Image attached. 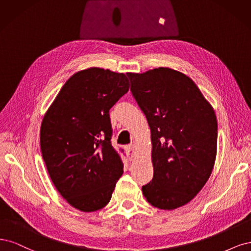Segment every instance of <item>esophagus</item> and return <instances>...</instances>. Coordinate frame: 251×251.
<instances>
[{
	"instance_id": "34e87169",
	"label": "esophagus",
	"mask_w": 251,
	"mask_h": 251,
	"mask_svg": "<svg viewBox=\"0 0 251 251\" xmlns=\"http://www.w3.org/2000/svg\"><path fill=\"white\" fill-rule=\"evenodd\" d=\"M126 151H127L129 160H132L134 157V145H129V146H127Z\"/></svg>"
}]
</instances>
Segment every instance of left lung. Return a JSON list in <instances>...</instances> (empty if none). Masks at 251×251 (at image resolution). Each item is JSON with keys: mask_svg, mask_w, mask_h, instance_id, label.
I'll return each mask as SVG.
<instances>
[{"mask_svg": "<svg viewBox=\"0 0 251 251\" xmlns=\"http://www.w3.org/2000/svg\"><path fill=\"white\" fill-rule=\"evenodd\" d=\"M127 76L151 129L153 178L143 185L144 196L161 209L187 204L203 188L215 164V111L180 72L157 68Z\"/></svg>", "mask_w": 251, "mask_h": 251, "instance_id": "left-lung-1", "label": "left lung"}]
</instances>
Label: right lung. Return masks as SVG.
<instances>
[{"label": "right lung", "mask_w": 251, "mask_h": 251, "mask_svg": "<svg viewBox=\"0 0 251 251\" xmlns=\"http://www.w3.org/2000/svg\"><path fill=\"white\" fill-rule=\"evenodd\" d=\"M129 90L125 74L91 68L61 87L40 127L48 173L69 203L82 212L106 205L123 174L121 153L111 145L109 109Z\"/></svg>", "instance_id": "1"}]
</instances>
